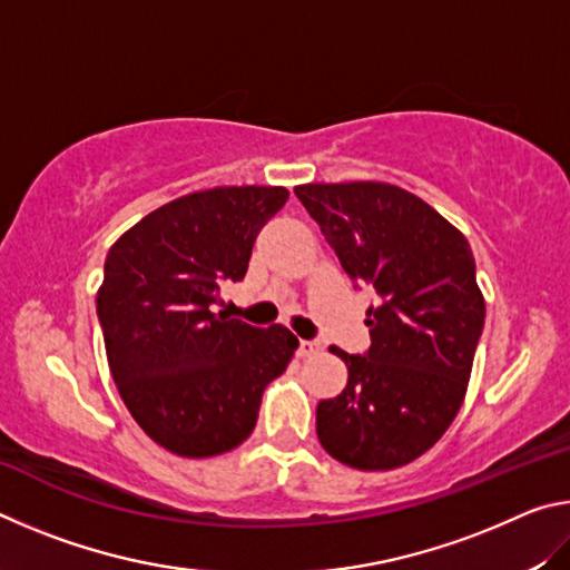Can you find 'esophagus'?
Instances as JSON below:
<instances>
[{
	"label": "esophagus",
	"mask_w": 570,
	"mask_h": 570,
	"mask_svg": "<svg viewBox=\"0 0 570 570\" xmlns=\"http://www.w3.org/2000/svg\"><path fill=\"white\" fill-rule=\"evenodd\" d=\"M320 352H322V344L314 342V340H302V342H298V346H296V354L302 356V360H306V356L320 354Z\"/></svg>",
	"instance_id": "esophagus-1"
}]
</instances>
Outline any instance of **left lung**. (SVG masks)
I'll return each mask as SVG.
<instances>
[{
    "instance_id": "1",
    "label": "left lung",
    "mask_w": 570,
    "mask_h": 570,
    "mask_svg": "<svg viewBox=\"0 0 570 570\" xmlns=\"http://www.w3.org/2000/svg\"><path fill=\"white\" fill-rule=\"evenodd\" d=\"M346 276L377 292L366 308L372 346L346 354L342 394L316 407V435L356 470L417 460L455 420L485 324L468 238L435 208L390 183L294 188Z\"/></svg>"
}]
</instances>
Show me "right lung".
<instances>
[{"label": "right lung", "mask_w": 570, "mask_h": 570, "mask_svg": "<svg viewBox=\"0 0 570 570\" xmlns=\"http://www.w3.org/2000/svg\"><path fill=\"white\" fill-rule=\"evenodd\" d=\"M286 198L282 186L188 193L105 258L98 320L112 380L142 432L180 458L238 448L298 346L282 324L258 330L216 312L220 286L246 276L258 230Z\"/></svg>", "instance_id": "right-lung-1"}]
</instances>
